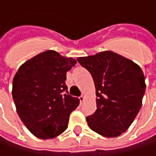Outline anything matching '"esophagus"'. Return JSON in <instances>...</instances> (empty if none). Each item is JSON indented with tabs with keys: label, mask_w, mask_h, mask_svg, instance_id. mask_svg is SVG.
Instances as JSON below:
<instances>
[{
	"label": "esophagus",
	"mask_w": 156,
	"mask_h": 156,
	"mask_svg": "<svg viewBox=\"0 0 156 156\" xmlns=\"http://www.w3.org/2000/svg\"><path fill=\"white\" fill-rule=\"evenodd\" d=\"M79 99H80V102L82 103V102H83V101H84V96H83V95H81V96L79 97Z\"/></svg>",
	"instance_id": "obj_1"
}]
</instances>
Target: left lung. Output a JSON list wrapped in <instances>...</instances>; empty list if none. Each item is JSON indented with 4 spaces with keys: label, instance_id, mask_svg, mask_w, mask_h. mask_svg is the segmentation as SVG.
I'll return each instance as SVG.
<instances>
[{
    "label": "left lung",
    "instance_id": "left-lung-1",
    "mask_svg": "<svg viewBox=\"0 0 156 156\" xmlns=\"http://www.w3.org/2000/svg\"><path fill=\"white\" fill-rule=\"evenodd\" d=\"M93 77L97 109L86 118L88 127L105 137L124 133L141 109L145 77L134 62L111 51L79 57Z\"/></svg>",
    "mask_w": 156,
    "mask_h": 156
}]
</instances>
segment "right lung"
Instances as JSON below:
<instances>
[{
    "label": "right lung",
    "mask_w": 156,
    "mask_h": 156,
    "mask_svg": "<svg viewBox=\"0 0 156 156\" xmlns=\"http://www.w3.org/2000/svg\"><path fill=\"white\" fill-rule=\"evenodd\" d=\"M75 64L73 58L48 50L27 61L15 74L12 94L18 115L40 139L64 132L71 112L80 103L69 94L65 82L67 72Z\"/></svg>",
    "instance_id": "add662e5"
}]
</instances>
